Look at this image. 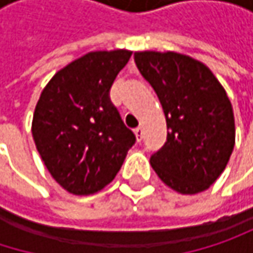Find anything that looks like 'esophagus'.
<instances>
[{
  "mask_svg": "<svg viewBox=\"0 0 253 253\" xmlns=\"http://www.w3.org/2000/svg\"><path fill=\"white\" fill-rule=\"evenodd\" d=\"M134 134H136V139H137V142H140L142 140V137H143V128L139 126L137 128H134Z\"/></svg>",
  "mask_w": 253,
  "mask_h": 253,
  "instance_id": "34e87169",
  "label": "esophagus"
}]
</instances>
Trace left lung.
Instances as JSON below:
<instances>
[{
	"label": "left lung",
	"instance_id": "8db88e82",
	"mask_svg": "<svg viewBox=\"0 0 253 253\" xmlns=\"http://www.w3.org/2000/svg\"><path fill=\"white\" fill-rule=\"evenodd\" d=\"M134 61L167 123V142L149 160L154 171L177 193L207 190L224 171L236 142L226 89L204 63L180 52L136 51Z\"/></svg>",
	"mask_w": 253,
	"mask_h": 253
}]
</instances>
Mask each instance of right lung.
<instances>
[{"label":"right lung","instance_id":"add662e5","mask_svg":"<svg viewBox=\"0 0 253 253\" xmlns=\"http://www.w3.org/2000/svg\"><path fill=\"white\" fill-rule=\"evenodd\" d=\"M130 57L128 49L87 52L60 69L41 92L32 136L46 170L69 193L102 190L134 143L108 96Z\"/></svg>","mask_w":253,"mask_h":253}]
</instances>
